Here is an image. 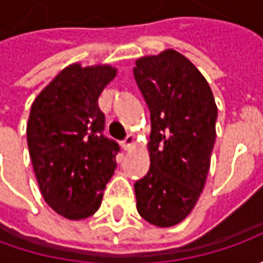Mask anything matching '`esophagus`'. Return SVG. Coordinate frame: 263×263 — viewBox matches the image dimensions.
Segmentation results:
<instances>
[{
    "mask_svg": "<svg viewBox=\"0 0 263 263\" xmlns=\"http://www.w3.org/2000/svg\"><path fill=\"white\" fill-rule=\"evenodd\" d=\"M135 146V136L133 135H128V136L123 140V147L126 149V151H130V149H133Z\"/></svg>",
    "mask_w": 263,
    "mask_h": 263,
    "instance_id": "esophagus-1",
    "label": "esophagus"
}]
</instances>
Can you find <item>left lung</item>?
I'll return each instance as SVG.
<instances>
[{
	"label": "left lung",
	"mask_w": 263,
	"mask_h": 263,
	"mask_svg": "<svg viewBox=\"0 0 263 263\" xmlns=\"http://www.w3.org/2000/svg\"><path fill=\"white\" fill-rule=\"evenodd\" d=\"M133 74L151 112V167L135 183L137 212L171 227L192 212L205 187L218 108L206 79L174 49L139 58Z\"/></svg>",
	"instance_id": "obj_1"
}]
</instances>
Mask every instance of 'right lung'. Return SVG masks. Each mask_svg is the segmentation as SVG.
Here are the masks:
<instances>
[{
  "instance_id": "1",
  "label": "right lung",
  "mask_w": 263,
  "mask_h": 263,
  "mask_svg": "<svg viewBox=\"0 0 263 263\" xmlns=\"http://www.w3.org/2000/svg\"><path fill=\"white\" fill-rule=\"evenodd\" d=\"M117 68L106 64L66 67L36 96L27 121V146L45 202L68 219H83L101 206L117 167L120 146L104 136L98 106Z\"/></svg>"
}]
</instances>
